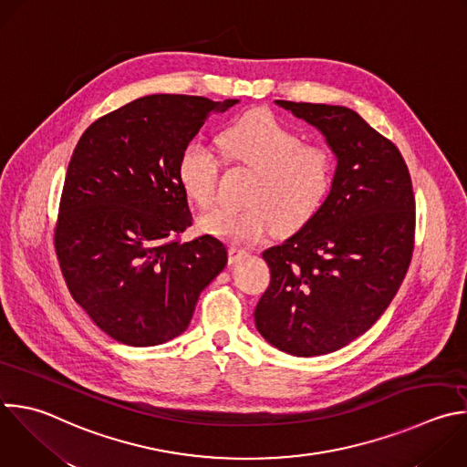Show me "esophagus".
<instances>
[{"mask_svg": "<svg viewBox=\"0 0 467 467\" xmlns=\"http://www.w3.org/2000/svg\"><path fill=\"white\" fill-rule=\"evenodd\" d=\"M245 254H247L245 249H240V247H236V245H231V247H229V262H231V264L238 262V260L244 258Z\"/></svg>", "mask_w": 467, "mask_h": 467, "instance_id": "1", "label": "esophagus"}]
</instances>
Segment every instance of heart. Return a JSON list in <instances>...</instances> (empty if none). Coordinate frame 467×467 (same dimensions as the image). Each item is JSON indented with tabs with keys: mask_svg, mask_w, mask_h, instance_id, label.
Listing matches in <instances>:
<instances>
[{
	"mask_svg": "<svg viewBox=\"0 0 467 467\" xmlns=\"http://www.w3.org/2000/svg\"><path fill=\"white\" fill-rule=\"evenodd\" d=\"M229 161L258 172L247 207L220 205L205 213L198 225L205 234L229 244H254L278 229L289 233L304 225L325 203L334 178L328 150L302 144V137L267 111H254L220 135ZM220 172L218 155L203 142H191L180 158V183L200 207L214 200Z\"/></svg>",
	"mask_w": 467,
	"mask_h": 467,
	"instance_id": "obj_1",
	"label": "heart"
}]
</instances>
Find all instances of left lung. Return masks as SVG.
Listing matches in <instances>:
<instances>
[{"mask_svg":"<svg viewBox=\"0 0 467 467\" xmlns=\"http://www.w3.org/2000/svg\"><path fill=\"white\" fill-rule=\"evenodd\" d=\"M316 126L337 167L321 209L262 253L271 284L254 323L275 348L312 358L361 337L398 293L414 247V194L400 150L345 106L275 100Z\"/></svg>","mask_w":467,"mask_h":467,"instance_id":"left-lung-1","label":"left lung"}]
</instances>
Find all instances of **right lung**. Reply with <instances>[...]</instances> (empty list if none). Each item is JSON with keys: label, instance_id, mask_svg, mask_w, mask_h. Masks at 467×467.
<instances>
[{"label": "right lung", "instance_id": "right-lung-1", "mask_svg": "<svg viewBox=\"0 0 467 467\" xmlns=\"http://www.w3.org/2000/svg\"><path fill=\"white\" fill-rule=\"evenodd\" d=\"M240 100L146 95L95 120L67 167L55 247L73 298L109 337L155 347L182 336L227 247L192 223L178 165L205 120Z\"/></svg>", "mask_w": 467, "mask_h": 467}]
</instances>
